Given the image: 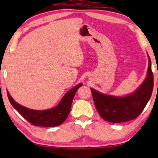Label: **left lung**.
Masks as SVG:
<instances>
[{"mask_svg": "<svg viewBox=\"0 0 158 158\" xmlns=\"http://www.w3.org/2000/svg\"><path fill=\"white\" fill-rule=\"evenodd\" d=\"M147 76L134 93L125 97L104 94L90 88L98 113L106 121L123 123L135 119L141 114L151 98L154 86L152 62L148 55Z\"/></svg>", "mask_w": 158, "mask_h": 158, "instance_id": "1", "label": "left lung"}]
</instances>
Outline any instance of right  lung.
<instances>
[{
	"instance_id": "add662e5",
	"label": "right lung",
	"mask_w": 158,
	"mask_h": 158,
	"mask_svg": "<svg viewBox=\"0 0 158 158\" xmlns=\"http://www.w3.org/2000/svg\"><path fill=\"white\" fill-rule=\"evenodd\" d=\"M81 85L82 84L77 85V86L67 92L62 97L60 102L56 107L44 110H32L21 106L16 102L12 97H10L8 91H7V96L13 108L32 125L43 127L58 126L62 124L68 117L76 92Z\"/></svg>"
}]
</instances>
